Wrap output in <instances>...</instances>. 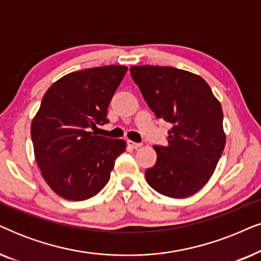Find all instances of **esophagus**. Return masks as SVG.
<instances>
[{
    "label": "esophagus",
    "instance_id": "34e87169",
    "mask_svg": "<svg viewBox=\"0 0 261 261\" xmlns=\"http://www.w3.org/2000/svg\"><path fill=\"white\" fill-rule=\"evenodd\" d=\"M127 144H128V146H129L130 148H139V147H141V144L135 143V141H132V140H128Z\"/></svg>",
    "mask_w": 261,
    "mask_h": 261
}]
</instances>
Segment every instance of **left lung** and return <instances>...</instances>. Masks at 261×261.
Returning a JSON list of instances; mask_svg holds the SVG:
<instances>
[{
  "instance_id": "1",
  "label": "left lung",
  "mask_w": 261,
  "mask_h": 261,
  "mask_svg": "<svg viewBox=\"0 0 261 261\" xmlns=\"http://www.w3.org/2000/svg\"><path fill=\"white\" fill-rule=\"evenodd\" d=\"M130 74L155 117L171 123L167 146H153L157 161L145 171L147 184L165 197H191L207 184L224 150L221 103L187 70L133 66Z\"/></svg>"
}]
</instances>
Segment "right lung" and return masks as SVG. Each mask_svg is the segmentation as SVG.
<instances>
[{
  "mask_svg": "<svg viewBox=\"0 0 261 261\" xmlns=\"http://www.w3.org/2000/svg\"><path fill=\"white\" fill-rule=\"evenodd\" d=\"M126 66L67 74L49 87L31 124L36 162L49 187L67 200L92 198L110 178L126 141L90 132L109 122L108 107Z\"/></svg>",
  "mask_w": 261,
  "mask_h": 261,
  "instance_id": "obj_1",
  "label": "right lung"
}]
</instances>
